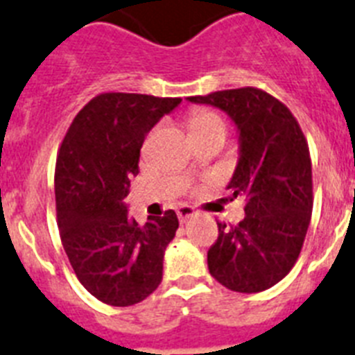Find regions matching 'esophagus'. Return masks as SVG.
Listing matches in <instances>:
<instances>
[{"label":"esophagus","instance_id":"34e87169","mask_svg":"<svg viewBox=\"0 0 355 355\" xmlns=\"http://www.w3.org/2000/svg\"><path fill=\"white\" fill-rule=\"evenodd\" d=\"M177 214H178V218H180V222H187L189 218H193L195 216V209L193 207H189V205H180L177 209Z\"/></svg>","mask_w":355,"mask_h":355}]
</instances>
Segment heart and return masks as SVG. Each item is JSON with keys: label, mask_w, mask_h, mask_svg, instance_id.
I'll return each mask as SVG.
<instances>
[{"label": "heart", "mask_w": 355, "mask_h": 355, "mask_svg": "<svg viewBox=\"0 0 355 355\" xmlns=\"http://www.w3.org/2000/svg\"><path fill=\"white\" fill-rule=\"evenodd\" d=\"M214 124H223L222 119L216 115V113L209 112V110H198L191 115L189 119V128L193 132H200V130H205V128L214 126Z\"/></svg>", "instance_id": "obj_1"}]
</instances>
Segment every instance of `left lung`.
<instances>
[{
  "label": "left lung",
  "instance_id": "left-lung-1",
  "mask_svg": "<svg viewBox=\"0 0 355 355\" xmlns=\"http://www.w3.org/2000/svg\"><path fill=\"white\" fill-rule=\"evenodd\" d=\"M222 110L238 132V164L227 189L245 200L238 225L218 223L207 267L234 293H261L296 263L312 214V164L302 128L285 104L258 88L187 97Z\"/></svg>",
  "mask_w": 355,
  "mask_h": 355
}]
</instances>
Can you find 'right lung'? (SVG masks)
<instances>
[{"label": "right lung", "instance_id": "1", "mask_svg": "<svg viewBox=\"0 0 355 355\" xmlns=\"http://www.w3.org/2000/svg\"><path fill=\"white\" fill-rule=\"evenodd\" d=\"M180 103L101 94L77 113L59 150L55 207L62 247L83 287L106 305H135L162 282L177 214L169 209L141 225L124 198L139 173L146 135Z\"/></svg>", "mask_w": 355, "mask_h": 355}]
</instances>
